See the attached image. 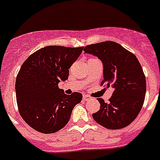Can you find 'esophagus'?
I'll return each mask as SVG.
<instances>
[{
	"instance_id": "1",
	"label": "esophagus",
	"mask_w": 160,
	"mask_h": 160,
	"mask_svg": "<svg viewBox=\"0 0 160 160\" xmlns=\"http://www.w3.org/2000/svg\"><path fill=\"white\" fill-rule=\"evenodd\" d=\"M91 99V98L88 95H84L83 96V100L85 101V102H87V101H89Z\"/></svg>"
}]
</instances>
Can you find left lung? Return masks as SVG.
I'll return each mask as SVG.
<instances>
[{
	"mask_svg": "<svg viewBox=\"0 0 160 160\" xmlns=\"http://www.w3.org/2000/svg\"><path fill=\"white\" fill-rule=\"evenodd\" d=\"M84 53L96 56L103 65V80L114 88L109 102L98 98L100 110L92 115L97 123L109 129L124 128L136 119L145 100L146 84L142 66L131 52L114 41L92 44Z\"/></svg>",
	"mask_w": 160,
	"mask_h": 160,
	"instance_id": "obj_1",
	"label": "left lung"
}]
</instances>
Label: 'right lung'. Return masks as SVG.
<instances>
[{
    "mask_svg": "<svg viewBox=\"0 0 160 160\" xmlns=\"http://www.w3.org/2000/svg\"><path fill=\"white\" fill-rule=\"evenodd\" d=\"M84 47L51 45L38 49L22 63L15 82L17 104L23 120L42 133H53L69 121L82 94L68 95L58 88Z\"/></svg>",
    "mask_w": 160,
    "mask_h": 160,
    "instance_id": "1",
    "label": "right lung"
}]
</instances>
